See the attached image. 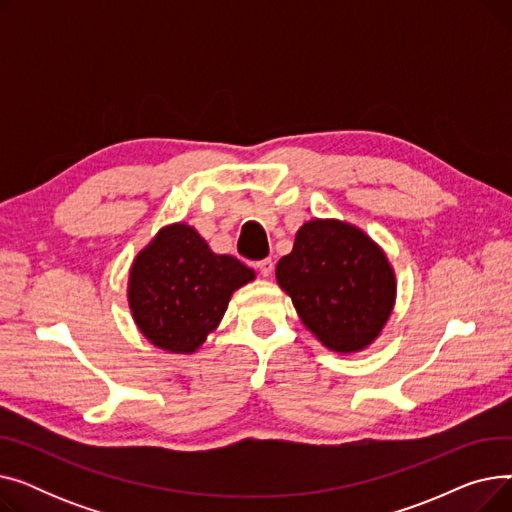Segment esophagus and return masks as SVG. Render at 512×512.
<instances>
[{
	"mask_svg": "<svg viewBox=\"0 0 512 512\" xmlns=\"http://www.w3.org/2000/svg\"><path fill=\"white\" fill-rule=\"evenodd\" d=\"M257 270H259V274H261L263 278H270L272 272H274V261H272V259H261V261H257Z\"/></svg>",
	"mask_w": 512,
	"mask_h": 512,
	"instance_id": "esophagus-1",
	"label": "esophagus"
}]
</instances>
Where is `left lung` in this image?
<instances>
[{"label": "left lung", "instance_id": "obj_1", "mask_svg": "<svg viewBox=\"0 0 512 512\" xmlns=\"http://www.w3.org/2000/svg\"><path fill=\"white\" fill-rule=\"evenodd\" d=\"M276 280L301 321L334 353H359L392 315L396 276L386 253L357 226L340 220L305 222Z\"/></svg>", "mask_w": 512, "mask_h": 512}]
</instances>
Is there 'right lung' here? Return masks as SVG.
<instances>
[{
  "instance_id": "1",
  "label": "right lung",
  "mask_w": 512,
  "mask_h": 512,
  "mask_svg": "<svg viewBox=\"0 0 512 512\" xmlns=\"http://www.w3.org/2000/svg\"><path fill=\"white\" fill-rule=\"evenodd\" d=\"M251 280V267L215 255L193 226L170 224L134 257L128 307L151 344L191 355L218 328L232 292Z\"/></svg>"
}]
</instances>
